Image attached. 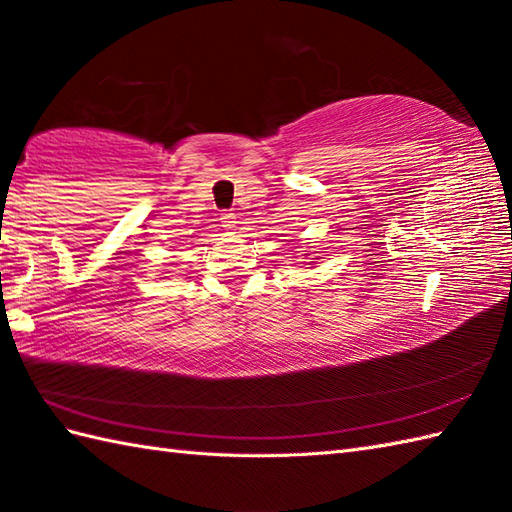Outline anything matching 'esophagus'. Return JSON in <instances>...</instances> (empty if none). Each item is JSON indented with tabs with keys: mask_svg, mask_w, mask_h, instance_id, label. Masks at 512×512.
<instances>
[{
	"mask_svg": "<svg viewBox=\"0 0 512 512\" xmlns=\"http://www.w3.org/2000/svg\"><path fill=\"white\" fill-rule=\"evenodd\" d=\"M220 222H222V226H224V228H235V224H237V217H235V213H222Z\"/></svg>",
	"mask_w": 512,
	"mask_h": 512,
	"instance_id": "34e87169",
	"label": "esophagus"
}]
</instances>
